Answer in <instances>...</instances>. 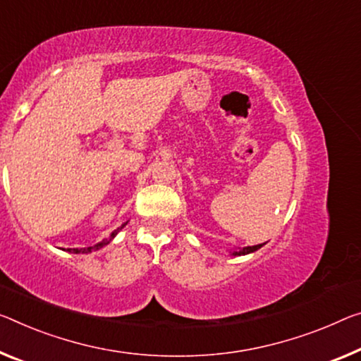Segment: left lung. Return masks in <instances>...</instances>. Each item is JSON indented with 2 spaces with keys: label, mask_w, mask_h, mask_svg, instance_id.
I'll list each match as a JSON object with an SVG mask.
<instances>
[{
  "label": "left lung",
  "mask_w": 361,
  "mask_h": 361,
  "mask_svg": "<svg viewBox=\"0 0 361 361\" xmlns=\"http://www.w3.org/2000/svg\"><path fill=\"white\" fill-rule=\"evenodd\" d=\"M266 243V242H264ZM264 243H259V245H253V247H243V248H240V250H234L232 252V255H237V257H240V255H248V253H253V252H257L258 248H262Z\"/></svg>",
  "instance_id": "8db88e82"
}]
</instances>
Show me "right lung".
<instances>
[{
	"label": "right lung",
	"mask_w": 361,
	"mask_h": 361,
	"mask_svg": "<svg viewBox=\"0 0 361 361\" xmlns=\"http://www.w3.org/2000/svg\"><path fill=\"white\" fill-rule=\"evenodd\" d=\"M127 223H124L123 226L121 227H118V229H116L113 234L109 235V238H106V240H103V242H99V243H97V245H93V247H87V248H68V252H71V253H90V252H95V250H99V248H103L104 245H108V243L113 240V238L116 237V234H118V232L123 229V227L126 226Z\"/></svg>",
	"instance_id": "right-lung-1"
}]
</instances>
